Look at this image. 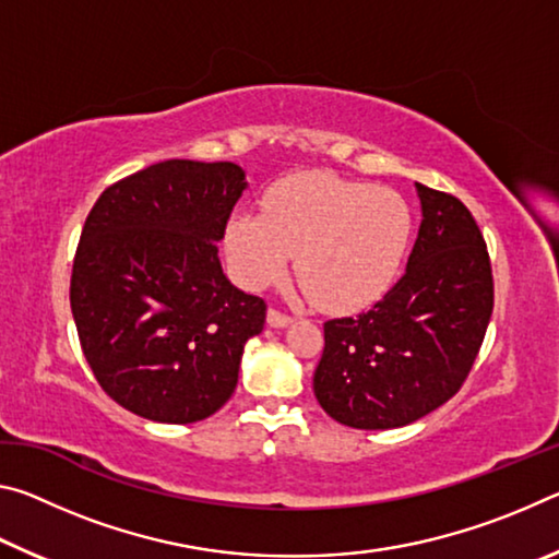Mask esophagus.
<instances>
[{
	"label": "esophagus",
	"instance_id": "obj_1",
	"mask_svg": "<svg viewBox=\"0 0 559 559\" xmlns=\"http://www.w3.org/2000/svg\"><path fill=\"white\" fill-rule=\"evenodd\" d=\"M266 323L271 325V328H288L293 320L288 318V316H283V313H278V310H269V316H266Z\"/></svg>",
	"mask_w": 559,
	"mask_h": 559
}]
</instances>
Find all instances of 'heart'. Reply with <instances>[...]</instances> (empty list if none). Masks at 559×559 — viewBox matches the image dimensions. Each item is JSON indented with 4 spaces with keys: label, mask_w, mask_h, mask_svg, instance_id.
<instances>
[{
    "label": "heart",
    "mask_w": 559,
    "mask_h": 559,
    "mask_svg": "<svg viewBox=\"0 0 559 559\" xmlns=\"http://www.w3.org/2000/svg\"><path fill=\"white\" fill-rule=\"evenodd\" d=\"M414 216L392 189L306 173L273 185L263 216L236 214L226 249L239 278L259 288L296 273L320 308L362 310L400 278L409 253Z\"/></svg>",
    "instance_id": "heart-1"
}]
</instances>
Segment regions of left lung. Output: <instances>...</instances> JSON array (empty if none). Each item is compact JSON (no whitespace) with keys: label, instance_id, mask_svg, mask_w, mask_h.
<instances>
[{"label":"left lung","instance_id":"8db88e82","mask_svg":"<svg viewBox=\"0 0 559 559\" xmlns=\"http://www.w3.org/2000/svg\"><path fill=\"white\" fill-rule=\"evenodd\" d=\"M421 224L404 276L372 310L325 323L320 406L353 429H400L461 390L493 313L486 241L456 197L414 182Z\"/></svg>","mask_w":559,"mask_h":559}]
</instances>
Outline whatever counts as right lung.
<instances>
[{"mask_svg":"<svg viewBox=\"0 0 559 559\" xmlns=\"http://www.w3.org/2000/svg\"><path fill=\"white\" fill-rule=\"evenodd\" d=\"M246 173L165 159L98 197L71 276V313L110 400L159 424H192L229 402L266 302L226 278L219 241Z\"/></svg>","mask_w":559,"mask_h":559,"instance_id":"1","label":"right lung"}]
</instances>
